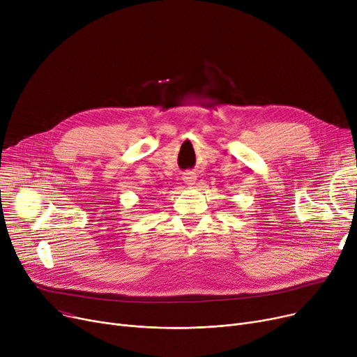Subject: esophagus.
<instances>
[{"label":"esophagus","instance_id":"esophagus-1","mask_svg":"<svg viewBox=\"0 0 357 357\" xmlns=\"http://www.w3.org/2000/svg\"><path fill=\"white\" fill-rule=\"evenodd\" d=\"M182 179H183V182H185L186 185H194L195 181H197V175H195L194 172H185L183 176H182Z\"/></svg>","mask_w":357,"mask_h":357}]
</instances>
